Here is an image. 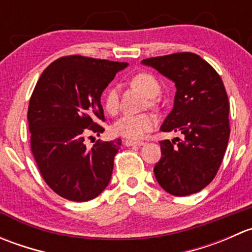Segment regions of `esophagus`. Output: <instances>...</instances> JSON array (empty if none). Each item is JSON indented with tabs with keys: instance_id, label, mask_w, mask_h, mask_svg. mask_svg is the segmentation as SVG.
Instances as JSON below:
<instances>
[{
	"instance_id": "esophagus-1",
	"label": "esophagus",
	"mask_w": 252,
	"mask_h": 252,
	"mask_svg": "<svg viewBox=\"0 0 252 252\" xmlns=\"http://www.w3.org/2000/svg\"><path fill=\"white\" fill-rule=\"evenodd\" d=\"M145 142L144 141H134V140H124V145L126 146H142Z\"/></svg>"
}]
</instances>
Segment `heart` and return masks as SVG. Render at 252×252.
I'll return each instance as SVG.
<instances>
[{"label":"heart","mask_w":252,"mask_h":252,"mask_svg":"<svg viewBox=\"0 0 252 252\" xmlns=\"http://www.w3.org/2000/svg\"><path fill=\"white\" fill-rule=\"evenodd\" d=\"M131 85L145 96L150 98L156 97L161 91V86L157 79L149 73H139L131 79ZM103 108L107 113L114 114L118 110V91L116 88H110L103 97ZM157 121L152 114H139V116H123L112 126V131L116 135L129 140H139L156 126Z\"/></svg>","instance_id":"obj_1"}]
</instances>
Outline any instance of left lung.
Masks as SVG:
<instances>
[{"label":"left lung","instance_id":"left-lung-1","mask_svg":"<svg viewBox=\"0 0 252 252\" xmlns=\"http://www.w3.org/2000/svg\"><path fill=\"white\" fill-rule=\"evenodd\" d=\"M175 84L174 107L162 131L182 133L183 140L159 141L162 157L154 172L162 189L188 196L207 187L220 169L229 140V101L220 74L191 52L146 58Z\"/></svg>","mask_w":252,"mask_h":252}]
</instances>
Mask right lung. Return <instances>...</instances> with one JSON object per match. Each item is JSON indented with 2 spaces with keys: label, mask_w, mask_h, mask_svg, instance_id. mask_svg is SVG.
Here are the masks:
<instances>
[{
  "label": "right lung",
  "mask_w": 252,
  "mask_h": 252,
  "mask_svg": "<svg viewBox=\"0 0 252 252\" xmlns=\"http://www.w3.org/2000/svg\"><path fill=\"white\" fill-rule=\"evenodd\" d=\"M126 62L65 56L42 72L28 108L30 146L39 171L56 194L70 201L95 199L111 180L122 140L100 141L90 150L85 135L105 129L101 95Z\"/></svg>",
  "instance_id": "right-lung-1"
}]
</instances>
